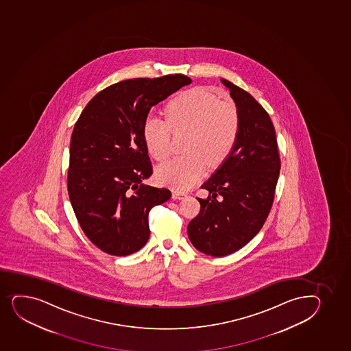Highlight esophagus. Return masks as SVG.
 <instances>
[{
  "label": "esophagus",
  "instance_id": "obj_1",
  "mask_svg": "<svg viewBox=\"0 0 351 351\" xmlns=\"http://www.w3.org/2000/svg\"><path fill=\"white\" fill-rule=\"evenodd\" d=\"M171 197H173V199H184L185 197H186V193L175 190V191H173Z\"/></svg>",
  "mask_w": 351,
  "mask_h": 351
}]
</instances>
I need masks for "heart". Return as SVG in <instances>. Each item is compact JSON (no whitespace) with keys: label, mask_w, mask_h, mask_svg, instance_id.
I'll use <instances>...</instances> for the list:
<instances>
[{"label":"heart","mask_w":351,"mask_h":351,"mask_svg":"<svg viewBox=\"0 0 351 351\" xmlns=\"http://www.w3.org/2000/svg\"><path fill=\"white\" fill-rule=\"evenodd\" d=\"M166 121L148 116L143 136L148 151L156 160L170 153V132H188L186 154L170 158L156 169L160 183L175 189H189L203 176L205 166L223 162L238 138L240 118L230 102L220 101L203 88L185 91L165 109Z\"/></svg>","instance_id":"1"}]
</instances>
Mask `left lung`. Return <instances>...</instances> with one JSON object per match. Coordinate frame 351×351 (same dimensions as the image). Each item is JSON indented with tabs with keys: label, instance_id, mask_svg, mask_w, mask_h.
I'll return each instance as SVG.
<instances>
[{
	"label": "left lung",
	"instance_id": "obj_1",
	"mask_svg": "<svg viewBox=\"0 0 351 351\" xmlns=\"http://www.w3.org/2000/svg\"><path fill=\"white\" fill-rule=\"evenodd\" d=\"M238 110L240 128L230 155L202 188L199 215L188 225L195 248L213 257L230 255L260 232L271 208L280 160L267 111L238 86L220 79Z\"/></svg>",
	"mask_w": 351,
	"mask_h": 351
}]
</instances>
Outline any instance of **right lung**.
I'll use <instances>...</instances> for the list:
<instances>
[{"label": "right lung", "instance_id": "right-lung-1", "mask_svg": "<svg viewBox=\"0 0 351 351\" xmlns=\"http://www.w3.org/2000/svg\"><path fill=\"white\" fill-rule=\"evenodd\" d=\"M191 83L182 74L131 79L99 91L71 138L68 193L80 226L114 256L136 253L149 238L148 213L171 196L145 184L153 173L143 124L152 106Z\"/></svg>", "mask_w": 351, "mask_h": 351}]
</instances>
